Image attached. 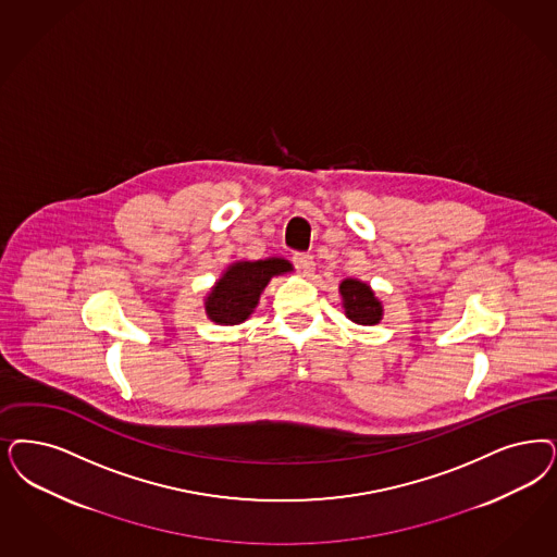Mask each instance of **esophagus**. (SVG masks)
I'll return each mask as SVG.
<instances>
[{
    "label": "esophagus",
    "instance_id": "1",
    "mask_svg": "<svg viewBox=\"0 0 557 557\" xmlns=\"http://www.w3.org/2000/svg\"><path fill=\"white\" fill-rule=\"evenodd\" d=\"M292 261H294V265H296V269H298L302 275H310L312 269H314V259H312V255H308V252H294Z\"/></svg>",
    "mask_w": 557,
    "mask_h": 557
}]
</instances>
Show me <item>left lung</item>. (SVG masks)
<instances>
[{"mask_svg": "<svg viewBox=\"0 0 557 557\" xmlns=\"http://www.w3.org/2000/svg\"><path fill=\"white\" fill-rule=\"evenodd\" d=\"M342 305L346 310V317L356 325L372 326L383 321V302L376 298L374 289L370 288L362 280L346 277L339 284Z\"/></svg>", "mask_w": 557, "mask_h": 557, "instance_id": "1", "label": "left lung"}]
</instances>
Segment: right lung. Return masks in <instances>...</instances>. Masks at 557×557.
<instances>
[{
	"instance_id": "add662e5",
	"label": "right lung",
	"mask_w": 557,
	"mask_h": 557,
	"mask_svg": "<svg viewBox=\"0 0 557 557\" xmlns=\"http://www.w3.org/2000/svg\"><path fill=\"white\" fill-rule=\"evenodd\" d=\"M294 268L284 257H268L259 261H234L222 271L220 280L203 298L206 314L215 325H240L259 305L271 277L292 273Z\"/></svg>"
}]
</instances>
